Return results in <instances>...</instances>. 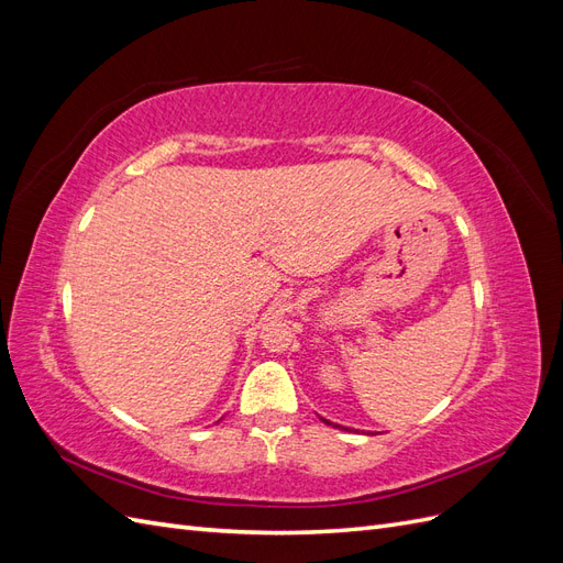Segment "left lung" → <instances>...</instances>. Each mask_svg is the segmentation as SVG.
I'll return each mask as SVG.
<instances>
[{
    "label": "left lung",
    "instance_id": "1",
    "mask_svg": "<svg viewBox=\"0 0 563 563\" xmlns=\"http://www.w3.org/2000/svg\"><path fill=\"white\" fill-rule=\"evenodd\" d=\"M321 420H323V422H327V424H333V422H331V420H327V418H321ZM335 428H340V424H335Z\"/></svg>",
    "mask_w": 563,
    "mask_h": 563
}]
</instances>
